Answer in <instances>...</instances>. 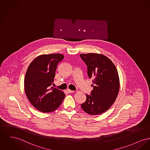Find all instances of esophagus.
<instances>
[{
  "instance_id": "obj_1",
  "label": "esophagus",
  "mask_w": 150,
  "mask_h": 150,
  "mask_svg": "<svg viewBox=\"0 0 150 150\" xmlns=\"http://www.w3.org/2000/svg\"><path fill=\"white\" fill-rule=\"evenodd\" d=\"M67 92L68 93H73V92H74V91H72V90L68 89H67Z\"/></svg>"
}]
</instances>
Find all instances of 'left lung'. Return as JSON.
Masks as SVG:
<instances>
[{"mask_svg":"<svg viewBox=\"0 0 150 150\" xmlns=\"http://www.w3.org/2000/svg\"><path fill=\"white\" fill-rule=\"evenodd\" d=\"M80 57L87 66V75L93 78V89L86 94L82 109L91 115H98L106 111L118 93L120 80L118 71L112 61L102 54H81Z\"/></svg>","mask_w":150,"mask_h":150,"instance_id":"left-lung-1","label":"left lung"}]
</instances>
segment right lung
<instances>
[{
    "label": "right lung",
    "instance_id": "1",
    "mask_svg": "<svg viewBox=\"0 0 150 150\" xmlns=\"http://www.w3.org/2000/svg\"><path fill=\"white\" fill-rule=\"evenodd\" d=\"M64 58L61 54L37 57L29 64L24 78L27 98L35 109L43 113L54 111L61 105L65 94L52 87L59 63Z\"/></svg>",
    "mask_w": 150,
    "mask_h": 150
}]
</instances>
